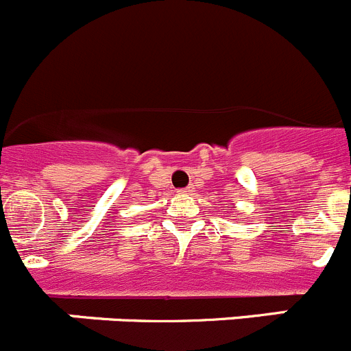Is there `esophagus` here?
<instances>
[{"label":"esophagus","instance_id":"34e87169","mask_svg":"<svg viewBox=\"0 0 351 351\" xmlns=\"http://www.w3.org/2000/svg\"><path fill=\"white\" fill-rule=\"evenodd\" d=\"M179 193L190 195V193H193V188H191V186H188V188H182V190H179Z\"/></svg>","mask_w":351,"mask_h":351}]
</instances>
